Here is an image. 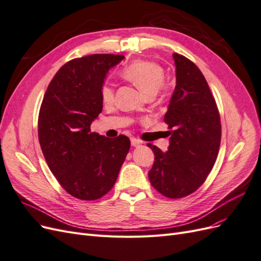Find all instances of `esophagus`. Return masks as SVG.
Wrapping results in <instances>:
<instances>
[{
  "mask_svg": "<svg viewBox=\"0 0 261 261\" xmlns=\"http://www.w3.org/2000/svg\"><path fill=\"white\" fill-rule=\"evenodd\" d=\"M141 143H143V141L137 139V138H132L130 139V144H132L133 147H138L139 145H141Z\"/></svg>",
  "mask_w": 261,
  "mask_h": 261,
  "instance_id": "34e87169",
  "label": "esophagus"
}]
</instances>
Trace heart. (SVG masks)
<instances>
[{"instance_id": "obj_1", "label": "heart", "mask_w": 261, "mask_h": 261, "mask_svg": "<svg viewBox=\"0 0 261 261\" xmlns=\"http://www.w3.org/2000/svg\"><path fill=\"white\" fill-rule=\"evenodd\" d=\"M123 75L148 96H153L158 90L165 91L169 89V86L163 81L165 75L164 67L153 61H134L124 68ZM101 99L107 106L113 103L115 93L111 85L105 84L102 86Z\"/></svg>"}]
</instances>
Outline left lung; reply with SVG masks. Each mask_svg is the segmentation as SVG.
<instances>
[{
	"instance_id": "8db88e82",
	"label": "left lung",
	"mask_w": 261,
	"mask_h": 261,
	"mask_svg": "<svg viewBox=\"0 0 261 261\" xmlns=\"http://www.w3.org/2000/svg\"><path fill=\"white\" fill-rule=\"evenodd\" d=\"M176 86L164 122L169 125L167 152L152 144L154 153L148 176L161 195L177 199L191 195L206 180L221 143L219 110L206 78L194 63L177 53Z\"/></svg>"
}]
</instances>
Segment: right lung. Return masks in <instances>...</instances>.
Returning <instances> with one entry per match:
<instances>
[{
	"mask_svg": "<svg viewBox=\"0 0 261 261\" xmlns=\"http://www.w3.org/2000/svg\"><path fill=\"white\" fill-rule=\"evenodd\" d=\"M123 55L91 54L63 65L48 86L38 118L39 143L51 172L75 198L96 200L111 191L129 138L91 133L102 111L101 88Z\"/></svg>",
	"mask_w": 261,
	"mask_h": 261,
	"instance_id": "obj_1",
	"label": "right lung"
}]
</instances>
